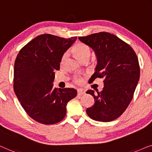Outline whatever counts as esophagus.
<instances>
[{
    "mask_svg": "<svg viewBox=\"0 0 152 152\" xmlns=\"http://www.w3.org/2000/svg\"><path fill=\"white\" fill-rule=\"evenodd\" d=\"M85 94V91H83V89H78V96L84 95Z\"/></svg>",
    "mask_w": 152,
    "mask_h": 152,
    "instance_id": "1",
    "label": "esophagus"
}]
</instances>
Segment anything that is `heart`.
<instances>
[{
    "instance_id": "heart-1",
    "label": "heart",
    "mask_w": 152,
    "mask_h": 152,
    "mask_svg": "<svg viewBox=\"0 0 152 152\" xmlns=\"http://www.w3.org/2000/svg\"><path fill=\"white\" fill-rule=\"evenodd\" d=\"M73 52L74 55L76 56L77 58L79 61L82 62L85 59H89L90 57L91 51L90 49L87 45L83 43H78L76 44L73 48ZM67 53L66 52L63 54V57H62V62L65 61L66 58H67ZM76 83H81L83 81V78H76Z\"/></svg>"
}]
</instances>
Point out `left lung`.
<instances>
[{"instance_id": "obj_1", "label": "left lung", "mask_w": 152, "mask_h": 152, "mask_svg": "<svg viewBox=\"0 0 152 152\" xmlns=\"http://www.w3.org/2000/svg\"><path fill=\"white\" fill-rule=\"evenodd\" d=\"M78 39L90 47L97 58L95 72L89 80L104 78L101 91L95 94L94 90L87 91L95 102L87 109V114L96 121H114L129 104L139 80L137 56L129 45L110 33H96Z\"/></svg>"}]
</instances>
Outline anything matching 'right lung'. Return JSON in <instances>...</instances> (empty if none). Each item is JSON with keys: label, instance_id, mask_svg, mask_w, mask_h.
<instances>
[{"label": "right lung", "instance_id": "1", "mask_svg": "<svg viewBox=\"0 0 152 152\" xmlns=\"http://www.w3.org/2000/svg\"><path fill=\"white\" fill-rule=\"evenodd\" d=\"M77 37L64 38L41 34L20 50L14 63V90L31 118L45 125L61 121L67 102L75 98L74 88H53L54 71Z\"/></svg>", "mask_w": 152, "mask_h": 152}]
</instances>
